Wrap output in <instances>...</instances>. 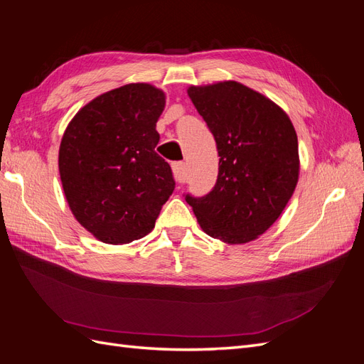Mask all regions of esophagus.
<instances>
[{
    "mask_svg": "<svg viewBox=\"0 0 364 364\" xmlns=\"http://www.w3.org/2000/svg\"><path fill=\"white\" fill-rule=\"evenodd\" d=\"M173 173L178 182H185V164L183 162H173Z\"/></svg>",
    "mask_w": 364,
    "mask_h": 364,
    "instance_id": "1",
    "label": "esophagus"
}]
</instances>
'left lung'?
Returning <instances> with one entry per match:
<instances>
[{"mask_svg":"<svg viewBox=\"0 0 364 364\" xmlns=\"http://www.w3.org/2000/svg\"><path fill=\"white\" fill-rule=\"evenodd\" d=\"M214 135L218 176L203 197L185 196L205 232L228 245L258 238L277 222L299 179V150L289 115L234 80L190 86Z\"/></svg>","mask_w":364,"mask_h":364,"instance_id":"obj_1","label":"left lung"}]
</instances>
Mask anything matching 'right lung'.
<instances>
[{
  "instance_id": "1",
  "label": "right lung",
  "mask_w": 364,
  "mask_h": 364,
  "mask_svg": "<svg viewBox=\"0 0 364 364\" xmlns=\"http://www.w3.org/2000/svg\"><path fill=\"white\" fill-rule=\"evenodd\" d=\"M165 94L129 83L95 97L74 115L59 149V173L73 215L107 245H126L155 228L174 190L155 147Z\"/></svg>"
}]
</instances>
